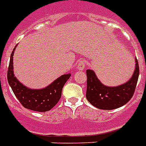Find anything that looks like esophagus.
<instances>
[{
    "instance_id": "obj_1",
    "label": "esophagus",
    "mask_w": 146,
    "mask_h": 146,
    "mask_svg": "<svg viewBox=\"0 0 146 146\" xmlns=\"http://www.w3.org/2000/svg\"><path fill=\"white\" fill-rule=\"evenodd\" d=\"M85 66H86V62L83 59H80L79 60L78 64H77V69L79 70H84L85 69Z\"/></svg>"
}]
</instances>
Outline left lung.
<instances>
[{
  "label": "left lung",
  "mask_w": 146,
  "mask_h": 146,
  "mask_svg": "<svg viewBox=\"0 0 146 146\" xmlns=\"http://www.w3.org/2000/svg\"><path fill=\"white\" fill-rule=\"evenodd\" d=\"M139 75L138 60L132 76L125 84L117 87L104 85L92 70H87L86 98L93 106L102 110H113L125 105L132 98Z\"/></svg>",
  "instance_id": "obj_1"
}]
</instances>
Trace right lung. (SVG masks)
Instances as JSON below:
<instances>
[{
    "instance_id": "1",
    "label": "right lung",
    "mask_w": 146,
    "mask_h": 146,
    "mask_svg": "<svg viewBox=\"0 0 146 146\" xmlns=\"http://www.w3.org/2000/svg\"><path fill=\"white\" fill-rule=\"evenodd\" d=\"M15 47L14 48L11 55L7 70V81L13 92L19 102L25 108L39 112L50 111L59 102L62 94V87L71 76V74L67 73L62 75L54 80L51 84L42 89L28 88L20 83L14 74L13 56Z\"/></svg>"
}]
</instances>
